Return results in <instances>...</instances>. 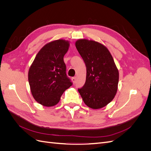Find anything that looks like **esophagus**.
I'll use <instances>...</instances> for the list:
<instances>
[{
  "label": "esophagus",
  "mask_w": 151,
  "mask_h": 151,
  "mask_svg": "<svg viewBox=\"0 0 151 151\" xmlns=\"http://www.w3.org/2000/svg\"><path fill=\"white\" fill-rule=\"evenodd\" d=\"M72 82H73V83H74V84H75V83H76V80H77V78H76V77H72Z\"/></svg>",
  "instance_id": "1"
}]
</instances>
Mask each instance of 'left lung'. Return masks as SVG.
I'll use <instances>...</instances> for the list:
<instances>
[{
    "instance_id": "left-lung-1",
    "label": "left lung",
    "mask_w": 151,
    "mask_h": 151,
    "mask_svg": "<svg viewBox=\"0 0 151 151\" xmlns=\"http://www.w3.org/2000/svg\"><path fill=\"white\" fill-rule=\"evenodd\" d=\"M76 47L86 67V79L79 89L88 107L98 109L110 103L118 90L119 72L111 54L104 45L94 40L79 39Z\"/></svg>"
}]
</instances>
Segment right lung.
I'll return each instance as SVG.
<instances>
[{"label":"right lung","mask_w":151,"mask_h":151,"mask_svg":"<svg viewBox=\"0 0 151 151\" xmlns=\"http://www.w3.org/2000/svg\"><path fill=\"white\" fill-rule=\"evenodd\" d=\"M70 46L68 40L52 41L40 49L28 71V81L34 99L42 106L56 105L72 86L66 75L63 57Z\"/></svg>","instance_id":"add662e5"}]
</instances>
